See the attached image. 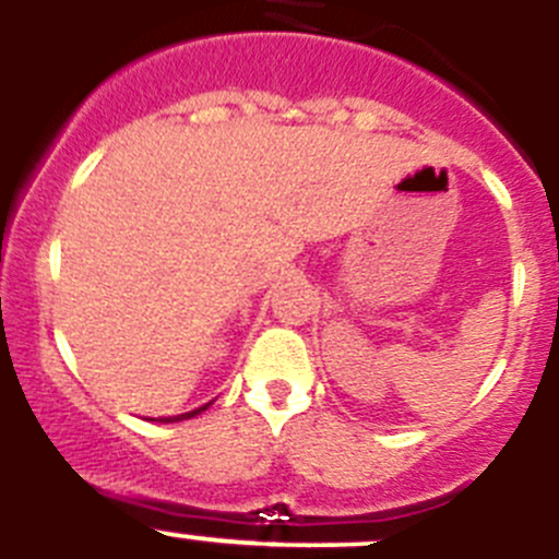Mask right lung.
<instances>
[{
  "label": "right lung",
  "instance_id": "obj_1",
  "mask_svg": "<svg viewBox=\"0 0 559 559\" xmlns=\"http://www.w3.org/2000/svg\"><path fill=\"white\" fill-rule=\"evenodd\" d=\"M210 404H204V406H199V409H193V412H186V415H177V417H158L160 424H175V420H188V417H193V415H199V412H204L207 409Z\"/></svg>",
  "mask_w": 559,
  "mask_h": 559
}]
</instances>
